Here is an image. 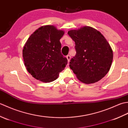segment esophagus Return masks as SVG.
Segmentation results:
<instances>
[{
	"label": "esophagus",
	"instance_id": "esophagus-1",
	"mask_svg": "<svg viewBox=\"0 0 128 128\" xmlns=\"http://www.w3.org/2000/svg\"><path fill=\"white\" fill-rule=\"evenodd\" d=\"M66 59H67V60H68V62H69L70 59V58H71V56H70L69 55H68V56H66Z\"/></svg>",
	"mask_w": 128,
	"mask_h": 128
}]
</instances>
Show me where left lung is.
I'll list each match as a JSON object with an SVG mask.
<instances>
[{"instance_id":"obj_1","label":"left lung","mask_w":128,"mask_h":128,"mask_svg":"<svg viewBox=\"0 0 128 128\" xmlns=\"http://www.w3.org/2000/svg\"><path fill=\"white\" fill-rule=\"evenodd\" d=\"M68 34L75 42L76 54L69 66L78 78L85 84L96 82L109 72L113 60V51L104 37L90 26Z\"/></svg>"}]
</instances>
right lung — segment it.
<instances>
[{
  "instance_id": "right-lung-1",
  "label": "right lung",
  "mask_w": 128,
  "mask_h": 128,
  "mask_svg": "<svg viewBox=\"0 0 128 128\" xmlns=\"http://www.w3.org/2000/svg\"><path fill=\"white\" fill-rule=\"evenodd\" d=\"M64 32L53 25L42 26L32 34L22 50L25 66L32 76L43 82L58 78L67 64L61 53L60 40Z\"/></svg>"
}]
</instances>
